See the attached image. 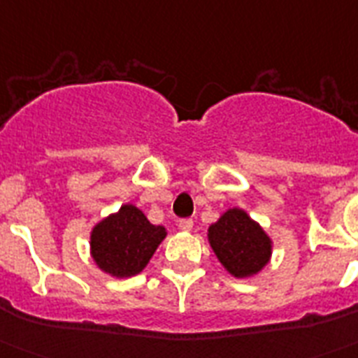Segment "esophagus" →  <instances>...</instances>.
Wrapping results in <instances>:
<instances>
[{"label": "esophagus", "instance_id": "1", "mask_svg": "<svg viewBox=\"0 0 358 358\" xmlns=\"http://www.w3.org/2000/svg\"><path fill=\"white\" fill-rule=\"evenodd\" d=\"M192 227H194V221H192V220H181V221H179V229H181L182 232H190Z\"/></svg>", "mask_w": 358, "mask_h": 358}]
</instances>
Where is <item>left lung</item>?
Instances as JSON below:
<instances>
[{
    "label": "left lung",
    "instance_id": "8db88e82",
    "mask_svg": "<svg viewBox=\"0 0 358 358\" xmlns=\"http://www.w3.org/2000/svg\"><path fill=\"white\" fill-rule=\"evenodd\" d=\"M208 243L215 258L234 278H252L267 267L273 239L243 208H229L208 227Z\"/></svg>",
    "mask_w": 358,
    "mask_h": 358
}]
</instances>
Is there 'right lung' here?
<instances>
[{
	"mask_svg": "<svg viewBox=\"0 0 358 358\" xmlns=\"http://www.w3.org/2000/svg\"><path fill=\"white\" fill-rule=\"evenodd\" d=\"M166 234L164 227L152 225L141 208L126 203L91 229L90 254L111 278H131L143 273Z\"/></svg>",
	"mask_w": 358,
	"mask_h": 358,
	"instance_id": "add662e5",
	"label": "right lung"
}]
</instances>
